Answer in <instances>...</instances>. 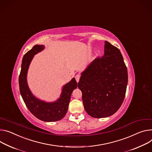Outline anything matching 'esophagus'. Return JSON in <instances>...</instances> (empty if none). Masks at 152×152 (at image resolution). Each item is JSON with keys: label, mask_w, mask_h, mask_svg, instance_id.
I'll list each match as a JSON object with an SVG mask.
<instances>
[{"label": "esophagus", "mask_w": 152, "mask_h": 152, "mask_svg": "<svg viewBox=\"0 0 152 152\" xmlns=\"http://www.w3.org/2000/svg\"><path fill=\"white\" fill-rule=\"evenodd\" d=\"M80 75H76V76H75V78H76V80L77 81V82H78L79 81V79H80Z\"/></svg>", "instance_id": "1"}]
</instances>
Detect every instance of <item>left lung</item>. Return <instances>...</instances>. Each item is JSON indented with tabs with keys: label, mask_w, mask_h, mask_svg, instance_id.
<instances>
[{
	"label": "left lung",
	"mask_w": 152,
	"mask_h": 152,
	"mask_svg": "<svg viewBox=\"0 0 152 152\" xmlns=\"http://www.w3.org/2000/svg\"><path fill=\"white\" fill-rule=\"evenodd\" d=\"M127 83V69L120 50L105 41L104 56L87 66L78 82L86 112L95 118L113 115L123 102Z\"/></svg>",
	"instance_id": "8db88e82"
}]
</instances>
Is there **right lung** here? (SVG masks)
Listing matches in <instances>:
<instances>
[{
  "mask_svg": "<svg viewBox=\"0 0 152 152\" xmlns=\"http://www.w3.org/2000/svg\"><path fill=\"white\" fill-rule=\"evenodd\" d=\"M44 48V45H36L23 56L19 77L20 93L26 107L34 116L45 122L58 121L64 118L66 114L72 93L77 88V84L73 77L63 86L60 97L53 102H46L36 97L29 88L27 73L34 55Z\"/></svg>",
  "mask_w": 152,
  "mask_h": 152,
  "instance_id": "1",
  "label": "right lung"
}]
</instances>
